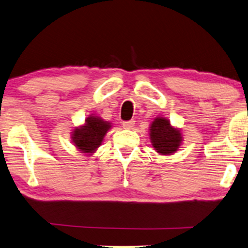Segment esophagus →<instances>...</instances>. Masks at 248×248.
<instances>
[{"label":"esophagus","mask_w":248,"mask_h":248,"mask_svg":"<svg viewBox=\"0 0 248 248\" xmlns=\"http://www.w3.org/2000/svg\"><path fill=\"white\" fill-rule=\"evenodd\" d=\"M134 124H136V122H134L133 119H132V121H126V122H123V127H124V129L131 130V129H133Z\"/></svg>","instance_id":"esophagus-1"}]
</instances>
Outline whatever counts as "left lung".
Returning <instances> with one entry per match:
<instances>
[{
  "label": "left lung",
  "instance_id": "left-lung-1",
  "mask_svg": "<svg viewBox=\"0 0 248 248\" xmlns=\"http://www.w3.org/2000/svg\"><path fill=\"white\" fill-rule=\"evenodd\" d=\"M151 141L153 147L162 155H170L179 148L182 134L170 125L167 118L157 117L151 125Z\"/></svg>",
  "mask_w": 248,
  "mask_h": 248
}]
</instances>
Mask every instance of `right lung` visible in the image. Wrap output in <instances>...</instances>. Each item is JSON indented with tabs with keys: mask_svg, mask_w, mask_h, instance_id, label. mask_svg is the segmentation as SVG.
I'll list each match as a JSON object with an SVG mask.
<instances>
[{
	"mask_svg": "<svg viewBox=\"0 0 248 248\" xmlns=\"http://www.w3.org/2000/svg\"><path fill=\"white\" fill-rule=\"evenodd\" d=\"M110 127V123L105 122L102 118L90 116L85 125L73 130V143L82 153H93L102 143L103 137Z\"/></svg>",
	"mask_w": 248,
	"mask_h": 248,
	"instance_id": "add662e5",
	"label": "right lung"
}]
</instances>
